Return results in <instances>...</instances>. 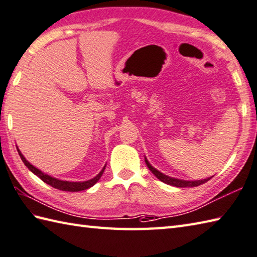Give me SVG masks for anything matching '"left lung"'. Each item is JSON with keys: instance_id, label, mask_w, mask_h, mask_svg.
Wrapping results in <instances>:
<instances>
[{"instance_id": "8db88e82", "label": "left lung", "mask_w": 257, "mask_h": 257, "mask_svg": "<svg viewBox=\"0 0 257 257\" xmlns=\"http://www.w3.org/2000/svg\"><path fill=\"white\" fill-rule=\"evenodd\" d=\"M145 163L148 165V167L150 169V171L153 173V174L158 177L160 181H162L163 183H166V184L172 185V186H176V187H194V186H198L201 184H204V183H206L208 180H211V177L206 180H201V181H182V180H177V179H172V177L164 175L163 173L159 172L158 170H155L153 166H152L149 161L145 159Z\"/></svg>"}]
</instances>
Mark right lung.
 Returning a JSON list of instances; mask_svg holds the SVG:
<instances>
[{
    "instance_id": "right-lung-1",
    "label": "right lung",
    "mask_w": 257,
    "mask_h": 257,
    "mask_svg": "<svg viewBox=\"0 0 257 257\" xmlns=\"http://www.w3.org/2000/svg\"><path fill=\"white\" fill-rule=\"evenodd\" d=\"M18 152H19V155L21 160L23 161V163L25 164V166L28 167V169L34 173V174L36 176H39L40 179L43 181L44 183H46V184L51 185L52 187L54 188H57V190L60 191H65V192H80V191H83V190H87V188L92 187L95 183L101 179V176L103 174L104 170H105V166L103 167V170L98 173V174L94 177V179L92 180H88V181H85V182H67V181H61V180H57L55 179V177H52L48 174H44L43 172H41L40 170L36 169V167H34L32 164H30L28 161L25 160V158L23 156V154L21 153L20 150L18 149Z\"/></svg>"
}]
</instances>
